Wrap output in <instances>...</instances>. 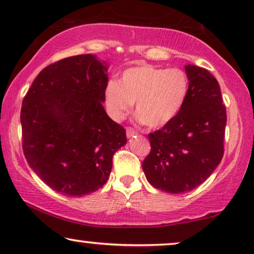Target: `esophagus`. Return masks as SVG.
I'll use <instances>...</instances> for the list:
<instances>
[{
  "label": "esophagus",
  "mask_w": 254,
  "mask_h": 254,
  "mask_svg": "<svg viewBox=\"0 0 254 254\" xmlns=\"http://www.w3.org/2000/svg\"><path fill=\"white\" fill-rule=\"evenodd\" d=\"M137 133H138V132L135 131V130H133V128H132V127H127V138L133 137V135H135Z\"/></svg>",
  "instance_id": "34e87169"
}]
</instances>
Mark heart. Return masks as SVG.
I'll return each instance as SVG.
<instances>
[{
	"instance_id": "heart-1",
	"label": "heart",
	"mask_w": 254,
	"mask_h": 254,
	"mask_svg": "<svg viewBox=\"0 0 254 254\" xmlns=\"http://www.w3.org/2000/svg\"><path fill=\"white\" fill-rule=\"evenodd\" d=\"M189 91L190 81L183 70L140 65L124 71L120 83L109 81L103 98L113 120H123L135 102L138 119L146 127L159 128L180 114Z\"/></svg>"
}]
</instances>
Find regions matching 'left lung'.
<instances>
[{"label":"left lung","instance_id":"8db88e82","mask_svg":"<svg viewBox=\"0 0 254 254\" xmlns=\"http://www.w3.org/2000/svg\"><path fill=\"white\" fill-rule=\"evenodd\" d=\"M190 91L180 114L148 134L151 153L142 162L147 181L168 193L193 190L222 160L226 107L220 85L203 67L185 65Z\"/></svg>","mask_w":254,"mask_h":254}]
</instances>
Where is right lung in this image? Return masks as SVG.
<instances>
[{"label":"right lung","instance_id":"add662e5","mask_svg":"<svg viewBox=\"0 0 254 254\" xmlns=\"http://www.w3.org/2000/svg\"><path fill=\"white\" fill-rule=\"evenodd\" d=\"M108 64L95 55L63 59L46 66L23 100V151L48 187L70 197L101 189L113 156L127 144L122 126L107 115Z\"/></svg>","mask_w":254,"mask_h":254}]
</instances>
